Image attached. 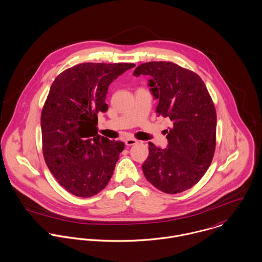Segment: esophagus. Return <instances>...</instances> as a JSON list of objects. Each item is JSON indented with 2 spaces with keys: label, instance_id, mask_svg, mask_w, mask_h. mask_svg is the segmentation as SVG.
Wrapping results in <instances>:
<instances>
[{
  "label": "esophagus",
  "instance_id": "34e87169",
  "mask_svg": "<svg viewBox=\"0 0 262 262\" xmlns=\"http://www.w3.org/2000/svg\"><path fill=\"white\" fill-rule=\"evenodd\" d=\"M137 140L136 139H133V138H127L126 140H125V144L126 145H128V146H131V145H135V144H137Z\"/></svg>",
  "mask_w": 262,
  "mask_h": 262
}]
</instances>
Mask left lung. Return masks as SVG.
<instances>
[{
    "label": "left lung",
    "mask_w": 262,
    "mask_h": 262,
    "mask_svg": "<svg viewBox=\"0 0 262 262\" xmlns=\"http://www.w3.org/2000/svg\"><path fill=\"white\" fill-rule=\"evenodd\" d=\"M133 75H149L151 94L158 100L156 113L172 122L165 130L167 148L148 143L143 173L163 192L187 190L203 178L214 156L217 114L211 96L199 75L173 62L142 63Z\"/></svg>",
    "instance_id": "8db88e82"
}]
</instances>
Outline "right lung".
Masks as SVG:
<instances>
[{
  "label": "right lung",
  "instance_id": "right-lung-1",
  "mask_svg": "<svg viewBox=\"0 0 262 262\" xmlns=\"http://www.w3.org/2000/svg\"><path fill=\"white\" fill-rule=\"evenodd\" d=\"M134 63L84 62L54 79L41 113L43 156L61 187L90 198L108 185L125 145L98 134L108 88Z\"/></svg>",
  "mask_w": 262,
  "mask_h": 262
}]
</instances>
